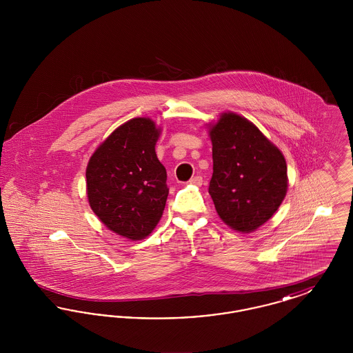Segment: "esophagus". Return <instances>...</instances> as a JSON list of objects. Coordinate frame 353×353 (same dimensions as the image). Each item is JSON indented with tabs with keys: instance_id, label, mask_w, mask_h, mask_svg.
I'll use <instances>...</instances> for the list:
<instances>
[{
	"instance_id": "obj_1",
	"label": "esophagus",
	"mask_w": 353,
	"mask_h": 353,
	"mask_svg": "<svg viewBox=\"0 0 353 353\" xmlns=\"http://www.w3.org/2000/svg\"><path fill=\"white\" fill-rule=\"evenodd\" d=\"M189 184L194 185V186H201V185H202L201 176H194V177H192V179H190V181H189Z\"/></svg>"
}]
</instances>
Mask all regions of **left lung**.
<instances>
[{
    "instance_id": "1",
    "label": "left lung",
    "mask_w": 353,
    "mask_h": 353,
    "mask_svg": "<svg viewBox=\"0 0 353 353\" xmlns=\"http://www.w3.org/2000/svg\"><path fill=\"white\" fill-rule=\"evenodd\" d=\"M213 151L209 194L230 229L248 234L279 209L288 189L282 151L259 128L232 111L208 124Z\"/></svg>"
}]
</instances>
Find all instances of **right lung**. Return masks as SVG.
<instances>
[{
    "mask_svg": "<svg viewBox=\"0 0 353 353\" xmlns=\"http://www.w3.org/2000/svg\"><path fill=\"white\" fill-rule=\"evenodd\" d=\"M161 131L152 119H131L101 141L85 168L90 208L130 241L151 234L165 208L167 170L154 150Z\"/></svg>",
    "mask_w": 353,
    "mask_h": 353,
    "instance_id": "obj_1",
    "label": "right lung"
}]
</instances>
